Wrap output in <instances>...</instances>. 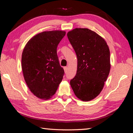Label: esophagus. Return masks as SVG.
<instances>
[{"instance_id":"34e87169","label":"esophagus","mask_w":133,"mask_h":133,"mask_svg":"<svg viewBox=\"0 0 133 133\" xmlns=\"http://www.w3.org/2000/svg\"><path fill=\"white\" fill-rule=\"evenodd\" d=\"M64 70L65 73H67V67H64Z\"/></svg>"}]
</instances>
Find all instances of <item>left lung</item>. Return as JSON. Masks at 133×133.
<instances>
[{
	"label": "left lung",
	"instance_id": "obj_1",
	"mask_svg": "<svg viewBox=\"0 0 133 133\" xmlns=\"http://www.w3.org/2000/svg\"><path fill=\"white\" fill-rule=\"evenodd\" d=\"M67 36L77 58V73L70 83L75 95L88 102L100 93L109 75V48L102 37L88 29L76 28Z\"/></svg>",
	"mask_w": 133,
	"mask_h": 133
}]
</instances>
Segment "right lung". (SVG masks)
I'll use <instances>...</instances> for the list:
<instances>
[{"label": "right lung", "instance_id": "add662e5", "mask_svg": "<svg viewBox=\"0 0 133 133\" xmlns=\"http://www.w3.org/2000/svg\"><path fill=\"white\" fill-rule=\"evenodd\" d=\"M66 32L43 31L27 43L22 56V68L27 85L38 98L48 99L55 94L63 77L57 48Z\"/></svg>", "mask_w": 133, "mask_h": 133}]
</instances>
